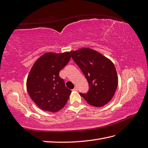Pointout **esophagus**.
Wrapping results in <instances>:
<instances>
[{"label": "esophagus", "mask_w": 148, "mask_h": 148, "mask_svg": "<svg viewBox=\"0 0 148 148\" xmlns=\"http://www.w3.org/2000/svg\"><path fill=\"white\" fill-rule=\"evenodd\" d=\"M72 90H73V91H77V88L76 86V87H75L74 88L72 89Z\"/></svg>", "instance_id": "34e87169"}]
</instances>
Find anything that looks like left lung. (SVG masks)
<instances>
[{"label":"left lung","mask_w":148,"mask_h":148,"mask_svg":"<svg viewBox=\"0 0 148 148\" xmlns=\"http://www.w3.org/2000/svg\"><path fill=\"white\" fill-rule=\"evenodd\" d=\"M71 53L89 84L87 93L80 95L93 106L101 107L108 103L118 85L117 71L113 62L99 52L87 47Z\"/></svg>","instance_id":"1"}]
</instances>
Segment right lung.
I'll use <instances>...</instances> for the list:
<instances>
[{
    "instance_id": "obj_1",
    "label": "right lung",
    "mask_w": 148,
    "mask_h": 148,
    "mask_svg": "<svg viewBox=\"0 0 148 148\" xmlns=\"http://www.w3.org/2000/svg\"><path fill=\"white\" fill-rule=\"evenodd\" d=\"M71 58L70 52L46 53L34 63L27 76L28 94L39 108L56 112L67 102L71 90L66 87L59 72Z\"/></svg>"
}]
</instances>
